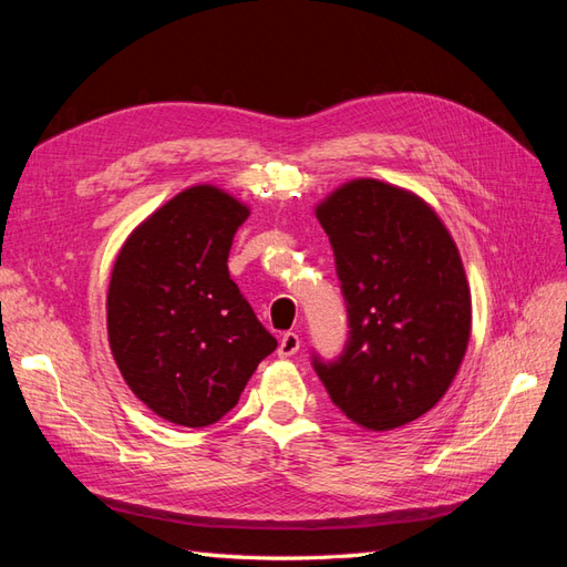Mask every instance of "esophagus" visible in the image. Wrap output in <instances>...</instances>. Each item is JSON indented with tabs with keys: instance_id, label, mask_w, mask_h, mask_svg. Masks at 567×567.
I'll return each instance as SVG.
<instances>
[{
	"instance_id": "1",
	"label": "esophagus",
	"mask_w": 567,
	"mask_h": 567,
	"mask_svg": "<svg viewBox=\"0 0 567 567\" xmlns=\"http://www.w3.org/2000/svg\"><path fill=\"white\" fill-rule=\"evenodd\" d=\"M298 350H300V336L293 331L284 333L279 340V350H277L279 357H293Z\"/></svg>"
}]
</instances>
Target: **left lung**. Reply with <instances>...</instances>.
Listing matches in <instances>:
<instances>
[{"mask_svg":"<svg viewBox=\"0 0 567 567\" xmlns=\"http://www.w3.org/2000/svg\"><path fill=\"white\" fill-rule=\"evenodd\" d=\"M348 307L336 359L312 352L331 402L367 431L431 411L471 338V290L456 244L419 196L379 179L340 186L317 208Z\"/></svg>","mask_w":567,"mask_h":567,"instance_id":"left-lung-1","label":"left lung"}]
</instances>
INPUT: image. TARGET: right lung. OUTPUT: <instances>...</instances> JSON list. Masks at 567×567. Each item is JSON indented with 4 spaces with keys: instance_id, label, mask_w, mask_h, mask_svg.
<instances>
[{
    "instance_id": "right-lung-1",
    "label": "right lung",
    "mask_w": 567,
    "mask_h": 567,
    "mask_svg": "<svg viewBox=\"0 0 567 567\" xmlns=\"http://www.w3.org/2000/svg\"><path fill=\"white\" fill-rule=\"evenodd\" d=\"M248 208L215 186L177 194L132 231L109 286V340L130 390L169 423L231 411L274 338L229 277Z\"/></svg>"
}]
</instances>
